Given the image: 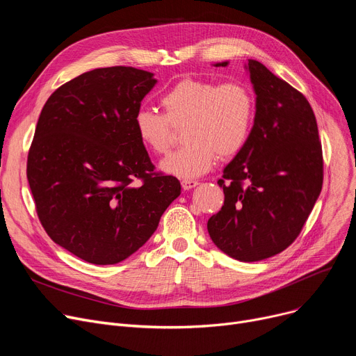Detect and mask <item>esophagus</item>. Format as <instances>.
<instances>
[{
    "label": "esophagus",
    "mask_w": 356,
    "mask_h": 356,
    "mask_svg": "<svg viewBox=\"0 0 356 356\" xmlns=\"http://www.w3.org/2000/svg\"><path fill=\"white\" fill-rule=\"evenodd\" d=\"M199 183L196 180H181V188L183 191H191L193 188H196Z\"/></svg>",
    "instance_id": "1"
}]
</instances>
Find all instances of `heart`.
<instances>
[{"instance_id": "obj_1", "label": "heart", "mask_w": 356, "mask_h": 356, "mask_svg": "<svg viewBox=\"0 0 356 356\" xmlns=\"http://www.w3.org/2000/svg\"><path fill=\"white\" fill-rule=\"evenodd\" d=\"M164 115L140 109L134 117L136 134L149 152L164 154L173 144V127L186 125L183 148L167 156L161 172L180 179H195L208 173L218 157L231 159L250 140L255 98L241 82L215 83L181 79L160 99Z\"/></svg>"}]
</instances>
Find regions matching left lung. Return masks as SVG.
I'll return each instance as SVG.
<instances>
[{
	"label": "left lung",
	"instance_id": "8db88e82",
	"mask_svg": "<svg viewBox=\"0 0 356 356\" xmlns=\"http://www.w3.org/2000/svg\"><path fill=\"white\" fill-rule=\"evenodd\" d=\"M245 69L255 92L254 125L218 180L225 202L208 232L222 252L252 263L284 251L300 234L322 191L323 157L307 99L258 60Z\"/></svg>",
	"mask_w": 356,
	"mask_h": 356
}]
</instances>
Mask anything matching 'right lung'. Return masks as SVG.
I'll return each mask as SVG.
<instances>
[{
    "instance_id": "right-lung-1",
    "label": "right lung",
    "mask_w": 356,
    "mask_h": 356,
    "mask_svg": "<svg viewBox=\"0 0 356 356\" xmlns=\"http://www.w3.org/2000/svg\"><path fill=\"white\" fill-rule=\"evenodd\" d=\"M156 83L136 67L93 69L56 89L37 121L27 159L37 215L56 244L86 263L134 254L180 195L176 177L153 173L134 128Z\"/></svg>"
}]
</instances>
